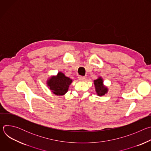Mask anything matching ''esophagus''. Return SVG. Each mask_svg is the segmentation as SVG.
<instances>
[{"label": "esophagus", "mask_w": 151, "mask_h": 151, "mask_svg": "<svg viewBox=\"0 0 151 151\" xmlns=\"http://www.w3.org/2000/svg\"><path fill=\"white\" fill-rule=\"evenodd\" d=\"M85 79V77L83 76H81V75H79V76H78V79H79V81H84Z\"/></svg>", "instance_id": "1"}]
</instances>
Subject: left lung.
<instances>
[{
    "mask_svg": "<svg viewBox=\"0 0 151 151\" xmlns=\"http://www.w3.org/2000/svg\"><path fill=\"white\" fill-rule=\"evenodd\" d=\"M94 84L95 85L96 91L97 94L99 96H104L108 91L107 88L103 85V81L101 77H99L98 79L94 81Z\"/></svg>",
    "mask_w": 151,
    "mask_h": 151,
    "instance_id": "obj_1",
    "label": "left lung"
}]
</instances>
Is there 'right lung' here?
Returning <instances> with one entry per match:
<instances>
[{
  "instance_id": "1",
  "label": "right lung",
  "mask_w": 151,
  "mask_h": 151,
  "mask_svg": "<svg viewBox=\"0 0 151 151\" xmlns=\"http://www.w3.org/2000/svg\"><path fill=\"white\" fill-rule=\"evenodd\" d=\"M72 82L71 79L66 76L63 73L58 72L56 76L51 77L47 83L54 94L63 96L68 92Z\"/></svg>"
}]
</instances>
